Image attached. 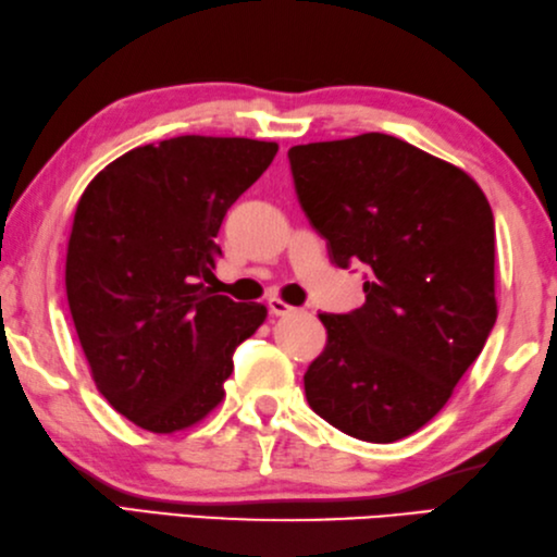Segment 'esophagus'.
<instances>
[{
	"label": "esophagus",
	"mask_w": 557,
	"mask_h": 557,
	"mask_svg": "<svg viewBox=\"0 0 557 557\" xmlns=\"http://www.w3.org/2000/svg\"><path fill=\"white\" fill-rule=\"evenodd\" d=\"M267 308H269V312L274 314V317H286V314H293V312H295V308H290L288 302H283V300H278V298H271V300L267 302Z\"/></svg>",
	"instance_id": "34e87169"
}]
</instances>
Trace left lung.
Returning a JSON list of instances; mask_svg holds the SVG:
<instances>
[{
  "mask_svg": "<svg viewBox=\"0 0 557 557\" xmlns=\"http://www.w3.org/2000/svg\"><path fill=\"white\" fill-rule=\"evenodd\" d=\"M298 201L332 262L366 264V302L320 314L305 396L342 433L387 445L421 430L497 320L495 221L461 168L396 136L293 146Z\"/></svg>",
  "mask_w": 557,
  "mask_h": 557,
  "instance_id": "left-lung-1",
  "label": "left lung"
}]
</instances>
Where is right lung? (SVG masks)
Returning a JSON list of instances; mask_svg holds the SVG:
<instances>
[{
  "instance_id": "obj_1",
  "label": "right lung",
  "mask_w": 557,
  "mask_h": 557,
  "mask_svg": "<svg viewBox=\"0 0 557 557\" xmlns=\"http://www.w3.org/2000/svg\"><path fill=\"white\" fill-rule=\"evenodd\" d=\"M278 144L175 136L132 149L90 180L66 247V300L90 377L127 421L170 435L223 399L233 350L267 320L262 302L203 286L225 213Z\"/></svg>"
}]
</instances>
